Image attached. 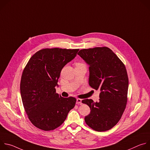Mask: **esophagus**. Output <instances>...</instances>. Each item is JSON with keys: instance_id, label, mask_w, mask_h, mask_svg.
I'll return each instance as SVG.
<instances>
[{"instance_id": "esophagus-1", "label": "esophagus", "mask_w": 150, "mask_h": 150, "mask_svg": "<svg viewBox=\"0 0 150 150\" xmlns=\"http://www.w3.org/2000/svg\"><path fill=\"white\" fill-rule=\"evenodd\" d=\"M82 103V100L80 99V98H77L76 99V104H81Z\"/></svg>"}]
</instances>
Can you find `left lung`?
Segmentation results:
<instances>
[{
    "label": "left lung",
    "instance_id": "1",
    "mask_svg": "<svg viewBox=\"0 0 150 150\" xmlns=\"http://www.w3.org/2000/svg\"><path fill=\"white\" fill-rule=\"evenodd\" d=\"M78 54L90 66L89 85L101 91L98 102L91 99L82 101L91 110L85 122L94 131H108L118 123L126 108L129 84L126 69L107 47L82 49Z\"/></svg>",
    "mask_w": 150,
    "mask_h": 150
}]
</instances>
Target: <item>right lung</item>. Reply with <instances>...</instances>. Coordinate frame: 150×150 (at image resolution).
I'll list each match as a JSON object with an SVG mask.
<instances>
[{
    "instance_id": "1",
    "label": "right lung",
    "mask_w": 150,
    "mask_h": 150,
    "mask_svg": "<svg viewBox=\"0 0 150 150\" xmlns=\"http://www.w3.org/2000/svg\"><path fill=\"white\" fill-rule=\"evenodd\" d=\"M79 49H43L29 60L23 72L21 95L30 122L45 131L55 129L67 119L76 103L72 97L63 98L56 93L60 72Z\"/></svg>"
}]
</instances>
